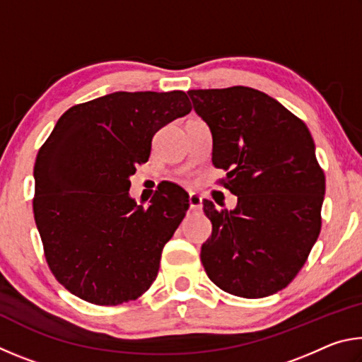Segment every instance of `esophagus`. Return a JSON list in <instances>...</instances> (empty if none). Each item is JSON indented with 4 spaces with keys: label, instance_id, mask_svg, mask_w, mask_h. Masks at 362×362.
<instances>
[{
    "label": "esophagus",
    "instance_id": "1",
    "mask_svg": "<svg viewBox=\"0 0 362 362\" xmlns=\"http://www.w3.org/2000/svg\"><path fill=\"white\" fill-rule=\"evenodd\" d=\"M188 203H189V209L199 211L201 207H203V198H201L198 193H189Z\"/></svg>",
    "mask_w": 362,
    "mask_h": 362
}]
</instances>
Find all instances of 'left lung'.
Here are the masks:
<instances>
[{
  "label": "left lung",
  "mask_w": 362,
  "mask_h": 362,
  "mask_svg": "<svg viewBox=\"0 0 362 362\" xmlns=\"http://www.w3.org/2000/svg\"><path fill=\"white\" fill-rule=\"evenodd\" d=\"M212 134V163L238 196L235 209L203 201L212 235L207 276L244 298L273 296L296 278L320 236L326 179L308 127L265 93L235 86L188 90Z\"/></svg>",
  "instance_id": "8db88e82"
}]
</instances>
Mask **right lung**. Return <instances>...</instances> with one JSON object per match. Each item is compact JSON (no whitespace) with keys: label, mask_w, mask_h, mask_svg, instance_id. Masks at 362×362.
<instances>
[{"label":"right lung","mask_w":362,"mask_h":362,"mask_svg":"<svg viewBox=\"0 0 362 362\" xmlns=\"http://www.w3.org/2000/svg\"><path fill=\"white\" fill-rule=\"evenodd\" d=\"M192 112L183 90L112 93L60 116L35 163L33 212L46 260L73 296L95 305L136 300L156 279L164 244L188 209L175 183L131 198V175L153 136Z\"/></svg>","instance_id":"obj_1"}]
</instances>
